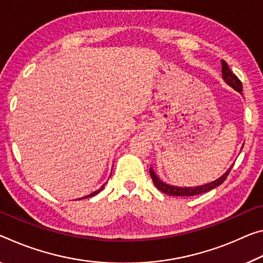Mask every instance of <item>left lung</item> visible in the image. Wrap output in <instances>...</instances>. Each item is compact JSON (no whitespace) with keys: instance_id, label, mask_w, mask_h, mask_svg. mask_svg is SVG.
<instances>
[{"instance_id":"left-lung-1","label":"left lung","mask_w":263,"mask_h":263,"mask_svg":"<svg viewBox=\"0 0 263 263\" xmlns=\"http://www.w3.org/2000/svg\"><path fill=\"white\" fill-rule=\"evenodd\" d=\"M221 72H222V78L223 81L226 82V84H228L231 87H233L235 91H237L240 95H242V84H241L240 79L237 78L234 73L231 71V69L228 68V64L224 61H221ZM243 147V146H242ZM233 167V165L229 167L226 172H224L221 177L216 179V180L208 182V184L205 185H200V186H194V187H179V186H173L170 184H166L162 180H160L158 176L154 172L152 167H149V174H151V178L153 180V184L156 185V187L159 191H161L162 193L168 194V195H173V197H192V195H197V194H201V193H206V192L211 191L215 189L222 184V182L226 180V178L228 177L229 172Z\"/></svg>"}]
</instances>
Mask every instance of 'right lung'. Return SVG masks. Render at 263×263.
Listing matches in <instances>:
<instances>
[{
  "mask_svg": "<svg viewBox=\"0 0 263 263\" xmlns=\"http://www.w3.org/2000/svg\"><path fill=\"white\" fill-rule=\"evenodd\" d=\"M104 186H105V184H104L102 187H101V189H99V190H97V191H95V192H92V193H91V194H87V195H85V197H83V198H81V199H86V198H90V197H93V195H96V194H98L99 193V192H101L103 189H104Z\"/></svg>",
  "mask_w": 263,
  "mask_h": 263,
  "instance_id": "add662e5",
  "label": "right lung"
}]
</instances>
